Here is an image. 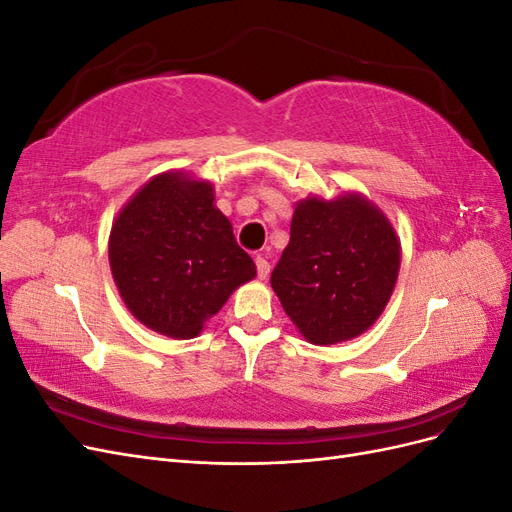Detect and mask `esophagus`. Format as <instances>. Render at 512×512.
I'll return each instance as SVG.
<instances>
[{
    "label": "esophagus",
    "mask_w": 512,
    "mask_h": 512,
    "mask_svg": "<svg viewBox=\"0 0 512 512\" xmlns=\"http://www.w3.org/2000/svg\"><path fill=\"white\" fill-rule=\"evenodd\" d=\"M256 271H258L260 280H267V277H269L271 265H269V260L265 256H256Z\"/></svg>",
    "instance_id": "1"
}]
</instances>
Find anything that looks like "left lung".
Masks as SVG:
<instances>
[{"label": "left lung", "mask_w": 512, "mask_h": 512, "mask_svg": "<svg viewBox=\"0 0 512 512\" xmlns=\"http://www.w3.org/2000/svg\"><path fill=\"white\" fill-rule=\"evenodd\" d=\"M401 262L397 232L363 194L299 200L290 243L271 273L284 312L309 344L365 333L389 303Z\"/></svg>", "instance_id": "1"}]
</instances>
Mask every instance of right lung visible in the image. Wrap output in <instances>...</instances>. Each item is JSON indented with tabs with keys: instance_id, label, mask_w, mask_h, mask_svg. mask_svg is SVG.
Returning <instances> with one entry per match:
<instances>
[{
	"instance_id": "right-lung-1",
	"label": "right lung",
	"mask_w": 512,
	"mask_h": 512,
	"mask_svg": "<svg viewBox=\"0 0 512 512\" xmlns=\"http://www.w3.org/2000/svg\"><path fill=\"white\" fill-rule=\"evenodd\" d=\"M108 262L123 303L147 329L192 339L256 265L215 207L209 181L170 170L156 175L119 211Z\"/></svg>"
}]
</instances>
